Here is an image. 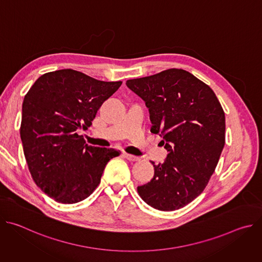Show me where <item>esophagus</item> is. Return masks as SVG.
I'll use <instances>...</instances> for the list:
<instances>
[{"mask_svg": "<svg viewBox=\"0 0 262 262\" xmlns=\"http://www.w3.org/2000/svg\"><path fill=\"white\" fill-rule=\"evenodd\" d=\"M123 156H124V158H126V160H128L130 162H138V161H140L139 157H136V156H133V155H129V154H126V152H123Z\"/></svg>", "mask_w": 262, "mask_h": 262, "instance_id": "1", "label": "esophagus"}]
</instances>
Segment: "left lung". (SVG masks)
Segmentation results:
<instances>
[{"mask_svg":"<svg viewBox=\"0 0 262 262\" xmlns=\"http://www.w3.org/2000/svg\"><path fill=\"white\" fill-rule=\"evenodd\" d=\"M146 103L151 132L169 151L155 176L138 186L140 197L163 211L179 209L197 198L214 172L225 145V113L211 88L189 71L170 68L126 81Z\"/></svg>","mask_w":262,"mask_h":262,"instance_id":"1","label":"left lung"}]
</instances>
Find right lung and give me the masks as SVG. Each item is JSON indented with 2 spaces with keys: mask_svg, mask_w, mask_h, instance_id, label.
Returning a JSON list of instances; mask_svg holds the SVG:
<instances>
[{
  "mask_svg": "<svg viewBox=\"0 0 262 262\" xmlns=\"http://www.w3.org/2000/svg\"><path fill=\"white\" fill-rule=\"evenodd\" d=\"M122 82H103L73 69L47 72L25 95L20 138L34 182L55 201L80 202L97 188L113 148L87 145L88 129L101 104Z\"/></svg>",
  "mask_w": 262,
  "mask_h": 262,
  "instance_id": "right-lung-1",
  "label": "right lung"
}]
</instances>
